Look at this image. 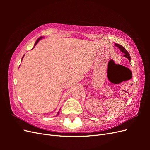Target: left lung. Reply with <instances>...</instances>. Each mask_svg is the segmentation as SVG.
Masks as SVG:
<instances>
[{
    "label": "left lung",
    "mask_w": 150,
    "mask_h": 150,
    "mask_svg": "<svg viewBox=\"0 0 150 150\" xmlns=\"http://www.w3.org/2000/svg\"><path fill=\"white\" fill-rule=\"evenodd\" d=\"M115 46H116V47H118L119 49H120V51L124 54V57H126L127 59H128V60L130 61H131V57H130V55H129V54L128 52V51H126V50L122 47V46H121V45H120V44H115Z\"/></svg>",
    "instance_id": "8db88e82"
}]
</instances>
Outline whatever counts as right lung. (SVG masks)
<instances>
[{"label":"right lung","instance_id":"add662e5","mask_svg":"<svg viewBox=\"0 0 150 150\" xmlns=\"http://www.w3.org/2000/svg\"><path fill=\"white\" fill-rule=\"evenodd\" d=\"M43 38H44V37H43V36H40V37H39V38H38V39H37V40H36V41H35V44H34V46H35V45H36V44H37L38 43V42L39 41V40H40V39H43ZM24 56V55L23 56V57H22V59H23ZM58 115H59V112H57V114L56 116H57Z\"/></svg>","mask_w":150,"mask_h":150}]
</instances>
